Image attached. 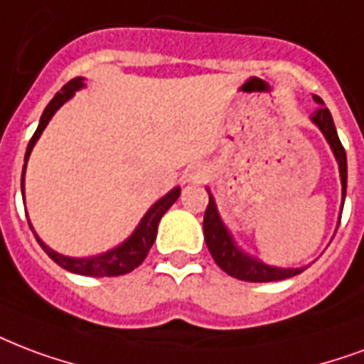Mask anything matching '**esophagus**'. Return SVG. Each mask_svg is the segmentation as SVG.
Masks as SVG:
<instances>
[{"instance_id": "esophagus-1", "label": "esophagus", "mask_w": 364, "mask_h": 364, "mask_svg": "<svg viewBox=\"0 0 364 364\" xmlns=\"http://www.w3.org/2000/svg\"><path fill=\"white\" fill-rule=\"evenodd\" d=\"M206 176L208 170L204 166H193V168L188 170V179H191V181H202Z\"/></svg>"}]
</instances>
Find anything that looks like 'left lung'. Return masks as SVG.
<instances>
[{"label":"left lung","mask_w":364,"mask_h":364,"mask_svg":"<svg viewBox=\"0 0 364 364\" xmlns=\"http://www.w3.org/2000/svg\"><path fill=\"white\" fill-rule=\"evenodd\" d=\"M313 99H315V102L321 105V108H317L313 112L311 120L323 132V135L328 141L330 149H332L334 156H336L338 166H340V179H342V198H346V191H348V158H346V149L340 143L332 114H330L328 108L324 107L323 99L317 95H313ZM208 194H210V202H208L206 213H204V240H206V246L210 250V254H212L213 262L218 263L227 274L248 282H273L284 281V279H290L294 274H299L301 271H305V267H273V265H267V263L259 262L256 257L244 254L242 250L237 246V242L232 240L231 232L227 231V227L223 225L221 218H219L218 206H215L212 193L208 191Z\"/></svg>","instance_id":"obj_1"}]
</instances>
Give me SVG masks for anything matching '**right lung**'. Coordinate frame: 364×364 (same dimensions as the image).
Masks as SVG:
<instances>
[{"label":"right lung","mask_w":364,"mask_h":364,"mask_svg":"<svg viewBox=\"0 0 364 364\" xmlns=\"http://www.w3.org/2000/svg\"><path fill=\"white\" fill-rule=\"evenodd\" d=\"M83 87V77H74L70 82L66 83L65 87L57 93V95L53 97L51 102L47 105L46 110H43V114L40 118V126L36 129V133L30 139V143H28L26 154H24V168H22V183L21 188L24 191V170H26V162L28 158H30V152L34 149L36 141L40 139L41 132L46 129V126L49 124V120L53 118V114L59 110L63 105H65L68 99H70L77 90H82ZM179 194H181V188L176 187L173 191L162 196L160 200L154 204V206L145 213V218L141 219V223L139 227L133 231V235L127 238L126 242H122L118 248L110 250L107 254H101V256H93V257H68L63 256V254H57L55 250H51L47 246L43 240H41L34 231V237L38 240L43 252H46L47 256L51 257L53 262L60 265L66 271H70V273H77L83 274V277H118V274H126L129 271H133L135 267H139L143 259L149 254V250L152 248V244L156 240V231H158V223H160V219L162 215L171 206H173V202L179 198ZM22 200H24V193H22ZM30 229H32V223H28Z\"/></svg>","instance_id":"obj_1"}]
</instances>
